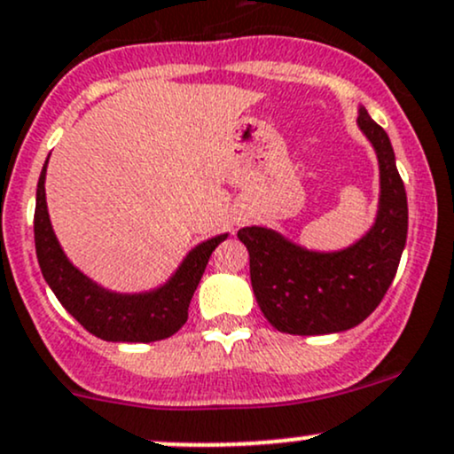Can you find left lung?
<instances>
[{
	"mask_svg": "<svg viewBox=\"0 0 454 454\" xmlns=\"http://www.w3.org/2000/svg\"><path fill=\"white\" fill-rule=\"evenodd\" d=\"M374 145L380 169L379 215L370 232L340 252H311L276 231L241 228L250 252V280L267 322L289 335H328L356 326L387 294L404 241L407 193L387 132L367 114L356 119Z\"/></svg>",
	"mask_w": 454,
	"mask_h": 454,
	"instance_id": "obj_1",
	"label": "left lung"
}]
</instances>
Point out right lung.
Instances as JSON below:
<instances>
[{
	"mask_svg": "<svg viewBox=\"0 0 454 454\" xmlns=\"http://www.w3.org/2000/svg\"><path fill=\"white\" fill-rule=\"evenodd\" d=\"M45 171L43 165L36 187L35 243L43 278L47 280L60 304L82 324L90 335L106 341L150 343L171 337L189 317V302L198 289L213 250L228 235H217L189 252L176 274L156 291L147 294H113L89 280L65 256L51 231L45 202Z\"/></svg>",
	"mask_w": 454,
	"mask_h": 454,
	"instance_id": "add662e5",
	"label": "right lung"
}]
</instances>
